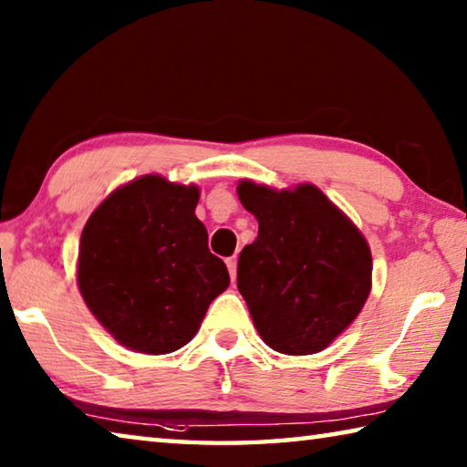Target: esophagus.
<instances>
[{"label": "esophagus", "instance_id": "1", "mask_svg": "<svg viewBox=\"0 0 467 467\" xmlns=\"http://www.w3.org/2000/svg\"><path fill=\"white\" fill-rule=\"evenodd\" d=\"M226 265H228V274H231V280L234 282V278H236V257H228Z\"/></svg>", "mask_w": 467, "mask_h": 467}]
</instances>
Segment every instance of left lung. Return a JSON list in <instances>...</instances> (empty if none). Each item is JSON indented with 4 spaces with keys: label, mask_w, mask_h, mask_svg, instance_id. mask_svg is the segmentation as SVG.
Masks as SVG:
<instances>
[{
    "label": "left lung",
    "mask_w": 467,
    "mask_h": 467,
    "mask_svg": "<svg viewBox=\"0 0 467 467\" xmlns=\"http://www.w3.org/2000/svg\"><path fill=\"white\" fill-rule=\"evenodd\" d=\"M236 193L259 223L236 267V286L259 336L282 354L323 350L368 298L367 239L311 183L275 192L244 179Z\"/></svg>",
    "instance_id": "left-lung-1"
}]
</instances>
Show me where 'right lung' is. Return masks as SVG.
<instances>
[{
  "label": "right lung",
  "mask_w": 467,
  "mask_h": 467,
  "mask_svg": "<svg viewBox=\"0 0 467 467\" xmlns=\"http://www.w3.org/2000/svg\"><path fill=\"white\" fill-rule=\"evenodd\" d=\"M197 202L195 185L146 175L115 189L84 226L78 288L100 326L131 350H179L231 284L208 249Z\"/></svg>",
  "instance_id": "right-lung-1"
}]
</instances>
